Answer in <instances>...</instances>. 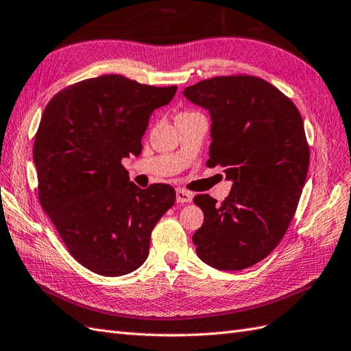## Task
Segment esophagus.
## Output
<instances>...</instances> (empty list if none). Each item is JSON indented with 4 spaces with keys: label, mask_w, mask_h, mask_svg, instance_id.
Returning a JSON list of instances; mask_svg holds the SVG:
<instances>
[{
    "label": "esophagus",
    "mask_w": 351,
    "mask_h": 351,
    "mask_svg": "<svg viewBox=\"0 0 351 351\" xmlns=\"http://www.w3.org/2000/svg\"><path fill=\"white\" fill-rule=\"evenodd\" d=\"M176 202L178 203H190L193 202V194L190 191H185V190H176Z\"/></svg>",
    "instance_id": "obj_1"
}]
</instances>
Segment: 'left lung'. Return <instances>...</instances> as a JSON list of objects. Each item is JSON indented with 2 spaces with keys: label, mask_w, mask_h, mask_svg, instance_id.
Wrapping results in <instances>:
<instances>
[{
  "label": "left lung",
  "mask_w": 351,
  "mask_h": 351,
  "mask_svg": "<svg viewBox=\"0 0 351 351\" xmlns=\"http://www.w3.org/2000/svg\"><path fill=\"white\" fill-rule=\"evenodd\" d=\"M182 93L209 111L206 165H221L232 182L222 203L208 194L194 197L204 213L193 236L195 252L226 271L252 267L280 243L298 206L310 163L302 117L289 97L258 77H215Z\"/></svg>",
  "instance_id": "left-lung-1"
}]
</instances>
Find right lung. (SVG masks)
I'll return each instance as SVG.
<instances>
[{
	"instance_id": "1",
	"label": "right lung",
	"mask_w": 351,
	"mask_h": 351,
	"mask_svg": "<svg viewBox=\"0 0 351 351\" xmlns=\"http://www.w3.org/2000/svg\"><path fill=\"white\" fill-rule=\"evenodd\" d=\"M176 86L154 87L110 74L53 96L34 142L38 199L69 254L90 271L129 274L149 252L151 231L172 208L170 185H134L121 160L139 156L152 111Z\"/></svg>"
}]
</instances>
